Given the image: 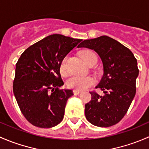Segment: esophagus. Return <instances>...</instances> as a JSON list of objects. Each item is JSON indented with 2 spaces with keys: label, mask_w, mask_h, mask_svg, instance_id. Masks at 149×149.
Here are the masks:
<instances>
[{
  "label": "esophagus",
  "mask_w": 149,
  "mask_h": 149,
  "mask_svg": "<svg viewBox=\"0 0 149 149\" xmlns=\"http://www.w3.org/2000/svg\"><path fill=\"white\" fill-rule=\"evenodd\" d=\"M79 93H81V91H79V90H73V94H79Z\"/></svg>",
  "instance_id": "34e87169"
}]
</instances>
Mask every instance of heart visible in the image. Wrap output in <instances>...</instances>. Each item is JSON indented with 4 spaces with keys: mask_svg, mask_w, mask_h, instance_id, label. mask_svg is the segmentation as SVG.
I'll return each mask as SVG.
<instances>
[{
    "mask_svg": "<svg viewBox=\"0 0 149 149\" xmlns=\"http://www.w3.org/2000/svg\"><path fill=\"white\" fill-rule=\"evenodd\" d=\"M81 57L84 62L88 65L97 63V55L91 50L84 51V52H82ZM65 63L66 58L63 59L61 67H60L61 73L63 75H65L67 73ZM94 83H95V80L94 79V78L91 77V76H73L67 81V86L70 88L81 91V90L86 89L91 86L94 85Z\"/></svg>",
    "mask_w": 149,
    "mask_h": 149,
    "instance_id": "heart-1",
    "label": "heart"
}]
</instances>
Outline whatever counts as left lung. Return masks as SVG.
<instances>
[{
	"instance_id": "left-lung-1",
	"label": "left lung",
	"mask_w": 149,
	"mask_h": 149,
	"mask_svg": "<svg viewBox=\"0 0 149 149\" xmlns=\"http://www.w3.org/2000/svg\"><path fill=\"white\" fill-rule=\"evenodd\" d=\"M94 49L101 58L104 74L96 88L104 96L90 92L91 100L85 104L87 120L98 127H109L119 123L127 112L136 95L139 76L137 60L133 52L107 36L84 40L78 48Z\"/></svg>"
}]
</instances>
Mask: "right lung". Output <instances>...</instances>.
Listing matches in <instances>:
<instances>
[{
    "label": "right lung",
    "mask_w": 149,
    "mask_h": 149,
    "mask_svg": "<svg viewBox=\"0 0 149 149\" xmlns=\"http://www.w3.org/2000/svg\"><path fill=\"white\" fill-rule=\"evenodd\" d=\"M81 41L51 34L28 47L18 60L13 94L22 114L33 125L49 128L63 119L67 100L73 93L59 88L64 84L60 67Z\"/></svg>",
    "instance_id": "1"
}]
</instances>
